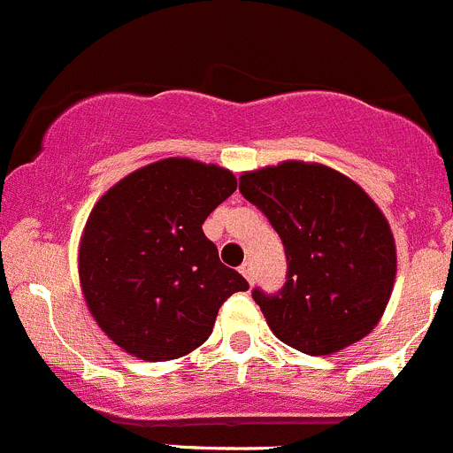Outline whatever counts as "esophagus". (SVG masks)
<instances>
[{"label": "esophagus", "mask_w": 453, "mask_h": 453, "mask_svg": "<svg viewBox=\"0 0 453 453\" xmlns=\"http://www.w3.org/2000/svg\"><path fill=\"white\" fill-rule=\"evenodd\" d=\"M240 273L249 280V284H253V280H256V271H253V265L249 260L240 266Z\"/></svg>", "instance_id": "esophagus-1"}]
</instances>
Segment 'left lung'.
<instances>
[{
  "label": "left lung",
  "mask_w": 453,
  "mask_h": 453,
  "mask_svg": "<svg viewBox=\"0 0 453 453\" xmlns=\"http://www.w3.org/2000/svg\"><path fill=\"white\" fill-rule=\"evenodd\" d=\"M240 193L278 231L287 282L253 288L271 331L288 347L326 356L369 334L395 278V244L376 202L322 165L282 162L242 173Z\"/></svg>",
  "instance_id": "left-lung-1"
}]
</instances>
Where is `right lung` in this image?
I'll return each instance as SVG.
<instances>
[{
    "instance_id": "obj_1",
    "label": "right lung",
    "mask_w": 453,
    "mask_h": 453,
    "mask_svg": "<svg viewBox=\"0 0 453 453\" xmlns=\"http://www.w3.org/2000/svg\"><path fill=\"white\" fill-rule=\"evenodd\" d=\"M238 187L231 171L166 157L100 197L80 244V282L95 322L149 363L182 358L211 335L218 309L249 282L202 231Z\"/></svg>"
}]
</instances>
